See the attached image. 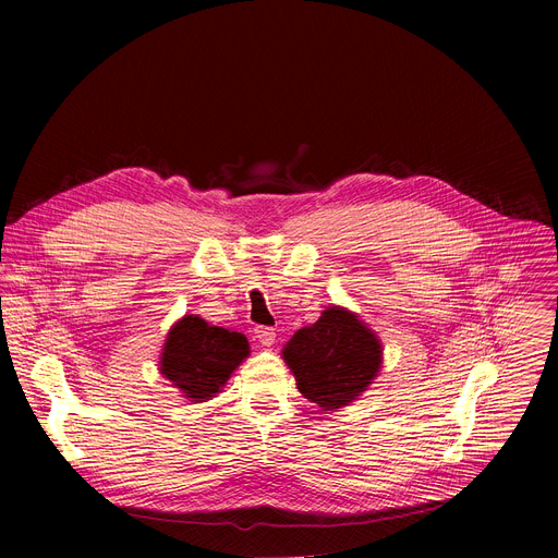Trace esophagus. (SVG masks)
I'll return each instance as SVG.
<instances>
[{
    "label": "esophagus",
    "instance_id": "34e87169",
    "mask_svg": "<svg viewBox=\"0 0 558 558\" xmlns=\"http://www.w3.org/2000/svg\"><path fill=\"white\" fill-rule=\"evenodd\" d=\"M256 340L263 344V347H271L276 342V331L269 329V327H258L256 331Z\"/></svg>",
    "mask_w": 558,
    "mask_h": 558
}]
</instances>
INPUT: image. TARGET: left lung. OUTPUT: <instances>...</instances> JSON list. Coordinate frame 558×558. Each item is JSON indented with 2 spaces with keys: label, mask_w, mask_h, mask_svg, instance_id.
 Listing matches in <instances>:
<instances>
[{
  "label": "left lung",
  "mask_w": 558,
  "mask_h": 558,
  "mask_svg": "<svg viewBox=\"0 0 558 558\" xmlns=\"http://www.w3.org/2000/svg\"><path fill=\"white\" fill-rule=\"evenodd\" d=\"M298 390L323 411L360 400L384 364L377 333L347 306H327L317 323L302 327L282 347Z\"/></svg>",
  "instance_id": "1"
}]
</instances>
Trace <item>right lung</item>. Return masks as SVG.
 I'll use <instances>...</instances> for the list:
<instances>
[{
  "instance_id": "1",
  "label": "right lung",
  "mask_w": 558,
  "mask_h": 558,
  "mask_svg": "<svg viewBox=\"0 0 558 558\" xmlns=\"http://www.w3.org/2000/svg\"><path fill=\"white\" fill-rule=\"evenodd\" d=\"M250 357L243 333L211 327L201 315H183L168 331L158 357V373L185 400L201 404L216 397L231 373Z\"/></svg>"
}]
</instances>
